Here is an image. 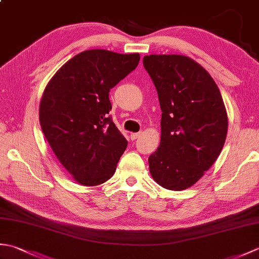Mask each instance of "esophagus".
Returning <instances> with one entry per match:
<instances>
[{
  "label": "esophagus",
  "mask_w": 259,
  "mask_h": 259,
  "mask_svg": "<svg viewBox=\"0 0 259 259\" xmlns=\"http://www.w3.org/2000/svg\"><path fill=\"white\" fill-rule=\"evenodd\" d=\"M141 134H142V133H138V134H131V135H130V138H131V140H136V139H138L139 137L141 136Z\"/></svg>",
  "instance_id": "34e87169"
}]
</instances>
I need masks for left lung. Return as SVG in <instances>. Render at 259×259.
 <instances>
[{"instance_id": "8db88e82", "label": "left lung", "mask_w": 259, "mask_h": 259, "mask_svg": "<svg viewBox=\"0 0 259 259\" xmlns=\"http://www.w3.org/2000/svg\"><path fill=\"white\" fill-rule=\"evenodd\" d=\"M144 67L161 108V137L148 159L151 177L169 190L189 188L221 155L228 117L217 84L194 60L179 54H150Z\"/></svg>"}]
</instances>
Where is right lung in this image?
<instances>
[{
	"instance_id": "obj_1",
	"label": "right lung",
	"mask_w": 259,
	"mask_h": 259,
	"mask_svg": "<svg viewBox=\"0 0 259 259\" xmlns=\"http://www.w3.org/2000/svg\"><path fill=\"white\" fill-rule=\"evenodd\" d=\"M139 61V53L87 50L64 63L46 87L38 109L42 131L58 160L82 186L111 178L128 146L109 117V92Z\"/></svg>"
}]
</instances>
